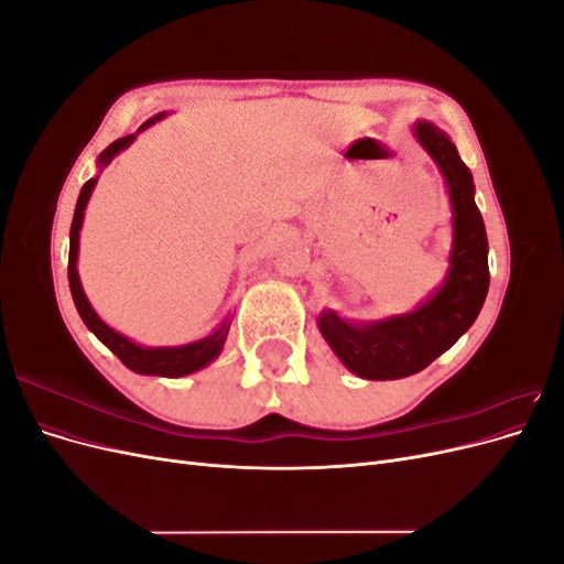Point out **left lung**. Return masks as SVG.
Here are the masks:
<instances>
[{
	"mask_svg": "<svg viewBox=\"0 0 564 564\" xmlns=\"http://www.w3.org/2000/svg\"><path fill=\"white\" fill-rule=\"evenodd\" d=\"M412 133L437 164L449 193V268L435 292L409 313L369 322H352L336 311L319 313L324 340L348 371L367 381H395L429 367L470 329L489 289L487 230L475 204L470 169L447 131L429 119L414 122Z\"/></svg>",
	"mask_w": 564,
	"mask_h": 564,
	"instance_id": "1",
	"label": "left lung"
}]
</instances>
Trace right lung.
Returning <instances> with one entry per match:
<instances>
[{
    "label": "right lung",
    "mask_w": 564,
    "mask_h": 564,
    "mask_svg": "<svg viewBox=\"0 0 564 564\" xmlns=\"http://www.w3.org/2000/svg\"><path fill=\"white\" fill-rule=\"evenodd\" d=\"M162 117H166V112H160L155 117H150L148 122L141 124V129L135 133L124 135V139L112 141L104 152L98 155V169H106L119 152L127 150L135 135H139L143 129L152 127L155 122H160ZM96 178H89L87 183L82 185L79 197H77V207H75V216H73V226H70V259H67V282H70V292H73V301L75 308L82 317V322L87 324V329L100 340V344L108 346L119 360H122L124 367H129L135 373H145V377H164V379H181L187 377V373H195L199 369H204L207 365H212L216 357L224 350V344L230 332V322L232 317L228 315L218 327L204 338L193 340V344H183V346H141L131 340L129 336L115 332L112 327L98 317V313L94 311V305L89 303L87 294H84L82 282H79V272H77V259H79V230L84 224V212H87L89 197L96 187Z\"/></svg>",
    "instance_id": "right-lung-1"
}]
</instances>
